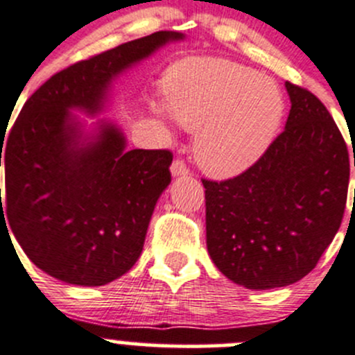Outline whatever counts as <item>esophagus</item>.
Segmentation results:
<instances>
[{"label": "esophagus", "instance_id": "esophagus-1", "mask_svg": "<svg viewBox=\"0 0 355 355\" xmlns=\"http://www.w3.org/2000/svg\"><path fill=\"white\" fill-rule=\"evenodd\" d=\"M171 171H173V176H186L189 173L188 166H186V162L182 159H174Z\"/></svg>", "mask_w": 355, "mask_h": 355}]
</instances>
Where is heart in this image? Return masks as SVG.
Instances as JSON below:
<instances>
[{"label": "heart", "mask_w": 355, "mask_h": 355, "mask_svg": "<svg viewBox=\"0 0 355 355\" xmlns=\"http://www.w3.org/2000/svg\"><path fill=\"white\" fill-rule=\"evenodd\" d=\"M171 114L196 131L195 159L217 178L243 173L266 152L282 124L285 100L271 79L220 58H193L167 72Z\"/></svg>", "instance_id": "obj_1"}]
</instances>
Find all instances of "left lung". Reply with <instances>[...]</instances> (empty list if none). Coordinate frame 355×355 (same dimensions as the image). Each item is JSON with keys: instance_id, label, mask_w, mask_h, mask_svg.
<instances>
[{"instance_id": "8db88e82", "label": "left lung", "mask_w": 355, "mask_h": 355, "mask_svg": "<svg viewBox=\"0 0 355 355\" xmlns=\"http://www.w3.org/2000/svg\"><path fill=\"white\" fill-rule=\"evenodd\" d=\"M286 91L292 108L285 131L257 162L224 181L202 179L210 259L250 290L307 276L347 205L350 159L338 125L311 91L292 83Z\"/></svg>"}]
</instances>
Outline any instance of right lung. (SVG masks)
<instances>
[{
    "instance_id": "right-lung-1",
    "label": "right lung",
    "mask_w": 355,
    "mask_h": 355,
    "mask_svg": "<svg viewBox=\"0 0 355 355\" xmlns=\"http://www.w3.org/2000/svg\"><path fill=\"white\" fill-rule=\"evenodd\" d=\"M179 37L160 31L60 70L0 138V224L8 223L27 257L60 282L101 286L135 266L173 162L171 150H125L112 124L83 148L69 110L96 114L121 70Z\"/></svg>"
}]
</instances>
